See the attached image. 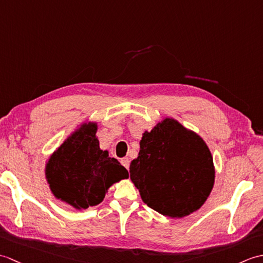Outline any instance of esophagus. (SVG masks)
I'll list each match as a JSON object with an SVG mask.
<instances>
[{
    "mask_svg": "<svg viewBox=\"0 0 263 263\" xmlns=\"http://www.w3.org/2000/svg\"><path fill=\"white\" fill-rule=\"evenodd\" d=\"M121 164L125 167L126 170H128V167H130V159H128L127 157H124V158H122V160H121Z\"/></svg>",
    "mask_w": 263,
    "mask_h": 263,
    "instance_id": "34e87169",
    "label": "esophagus"
}]
</instances>
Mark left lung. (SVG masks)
Listing matches in <instances>:
<instances>
[{"mask_svg":"<svg viewBox=\"0 0 263 263\" xmlns=\"http://www.w3.org/2000/svg\"><path fill=\"white\" fill-rule=\"evenodd\" d=\"M130 178L150 208L183 218L199 210L215 184V165L205 141L172 117H164L140 140Z\"/></svg>","mask_w":263,"mask_h":263,"instance_id":"left-lung-1","label":"left lung"}]
</instances>
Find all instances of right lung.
I'll list each match as a JSON object with an SVG mask.
<instances>
[{
	"mask_svg": "<svg viewBox=\"0 0 263 263\" xmlns=\"http://www.w3.org/2000/svg\"><path fill=\"white\" fill-rule=\"evenodd\" d=\"M97 130V122L81 123L46 160L51 192L77 210L99 204L113 184L128 177L120 161L100 149Z\"/></svg>",
	"mask_w": 263,
	"mask_h": 263,
	"instance_id": "add662e5",
	"label": "right lung"
}]
</instances>
